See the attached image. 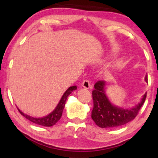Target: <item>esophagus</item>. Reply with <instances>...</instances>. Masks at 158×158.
<instances>
[{
	"mask_svg": "<svg viewBox=\"0 0 158 158\" xmlns=\"http://www.w3.org/2000/svg\"><path fill=\"white\" fill-rule=\"evenodd\" d=\"M81 86H82L84 88H86V89H90V88H91V85H90V81L87 80V79H85V80L82 81V83H81Z\"/></svg>",
	"mask_w": 158,
	"mask_h": 158,
	"instance_id": "34e87169",
	"label": "esophagus"
}]
</instances>
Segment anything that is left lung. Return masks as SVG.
Returning a JSON list of instances; mask_svg holds the SVG:
<instances>
[{
  "instance_id": "left-lung-1",
  "label": "left lung",
  "mask_w": 158,
  "mask_h": 158,
  "mask_svg": "<svg viewBox=\"0 0 158 158\" xmlns=\"http://www.w3.org/2000/svg\"><path fill=\"white\" fill-rule=\"evenodd\" d=\"M147 81V77L145 78ZM106 81H98L92 92L94 108L91 118L100 128H117L131 122L138 114L146 100V94L143 96L140 102L131 108H123L114 106L110 102L106 93Z\"/></svg>"
}]
</instances>
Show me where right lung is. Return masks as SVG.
Returning <instances> with one entry per match:
<instances>
[{
	"mask_svg": "<svg viewBox=\"0 0 158 158\" xmlns=\"http://www.w3.org/2000/svg\"><path fill=\"white\" fill-rule=\"evenodd\" d=\"M77 86H70L66 91L64 92V94H63V96L61 97L60 101H59V104L57 105V106L56 107V108L54 109L50 114H49L48 115L45 116V117H41V118H36V117H32L31 116L27 115V114L23 113L21 110H19V111L21 113V115H23L25 118L29 119L30 121H31L32 123H35V124L40 125V126H47V127H50L54 126L58 121L61 118V115H62L63 110H64V106H65V102H66L67 99H68V96L70 95L73 90H77Z\"/></svg>",
	"mask_w": 158,
	"mask_h": 158,
	"instance_id": "obj_1",
	"label": "right lung"
}]
</instances>
